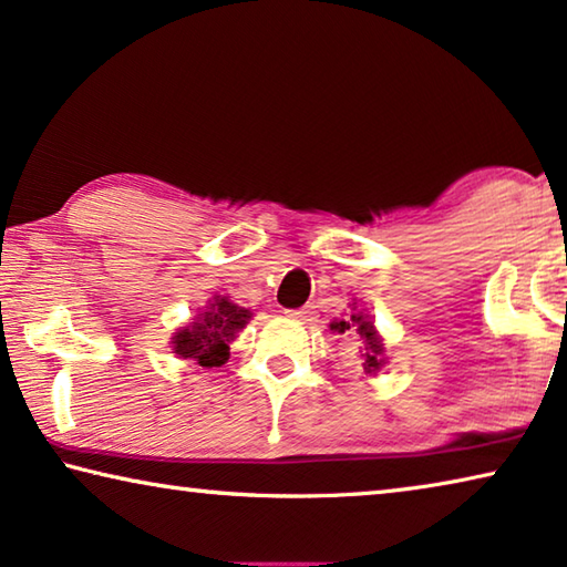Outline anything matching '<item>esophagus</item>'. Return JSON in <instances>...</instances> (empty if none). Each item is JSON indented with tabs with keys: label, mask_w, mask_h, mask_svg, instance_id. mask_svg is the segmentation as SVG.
Returning a JSON list of instances; mask_svg holds the SVG:
<instances>
[{
	"label": "esophagus",
	"mask_w": 567,
	"mask_h": 567,
	"mask_svg": "<svg viewBox=\"0 0 567 567\" xmlns=\"http://www.w3.org/2000/svg\"><path fill=\"white\" fill-rule=\"evenodd\" d=\"M287 316L308 322V320L316 318V308H312V305H305V308H300V310H287Z\"/></svg>",
	"instance_id": "34e87169"
}]
</instances>
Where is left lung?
<instances>
[{
	"label": "left lung",
	"instance_id": "left-lung-1",
	"mask_svg": "<svg viewBox=\"0 0 567 567\" xmlns=\"http://www.w3.org/2000/svg\"><path fill=\"white\" fill-rule=\"evenodd\" d=\"M350 328L358 330V336H361V340L365 343V350H363V371L365 373H375L379 368L383 365V343L379 338V332H375L373 322L368 320V316H363V312H353L348 320H338V322H330V330L336 332H346Z\"/></svg>",
	"mask_w": 567,
	"mask_h": 567
}]
</instances>
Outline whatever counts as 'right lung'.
Segmentation results:
<instances>
[{
    "mask_svg": "<svg viewBox=\"0 0 567 567\" xmlns=\"http://www.w3.org/2000/svg\"><path fill=\"white\" fill-rule=\"evenodd\" d=\"M251 312L239 308L227 298L209 300V305L196 316L192 326L182 328L174 336V353L178 358L196 361L202 368H219L227 363L229 343L237 332L247 326Z\"/></svg>",
    "mask_w": 567,
    "mask_h": 567,
    "instance_id": "add662e5",
    "label": "right lung"
}]
</instances>
